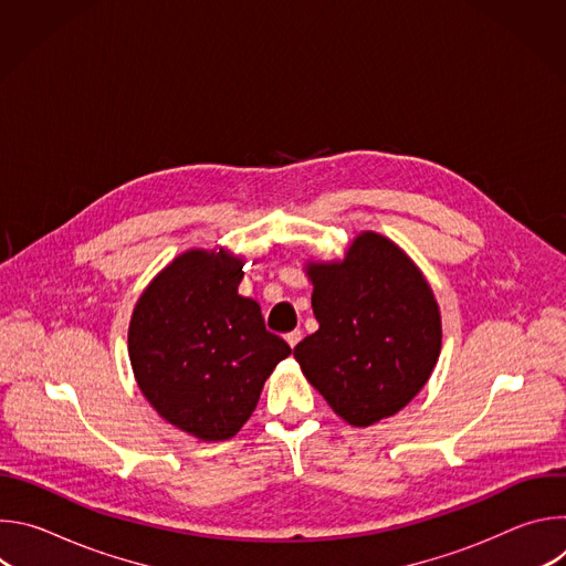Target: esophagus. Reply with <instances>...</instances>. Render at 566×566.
Returning a JSON list of instances; mask_svg holds the SVG:
<instances>
[{"label":"esophagus","instance_id":"esophagus-1","mask_svg":"<svg viewBox=\"0 0 566 566\" xmlns=\"http://www.w3.org/2000/svg\"><path fill=\"white\" fill-rule=\"evenodd\" d=\"M300 340H302V332H300V329H295V332H289V334H286V343H289L291 347H295Z\"/></svg>","mask_w":566,"mask_h":566}]
</instances>
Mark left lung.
<instances>
[{"label": "left lung", "instance_id": "left-lung-1", "mask_svg": "<svg viewBox=\"0 0 566 566\" xmlns=\"http://www.w3.org/2000/svg\"><path fill=\"white\" fill-rule=\"evenodd\" d=\"M319 329L293 356L332 410L367 428L428 382L441 352L437 300L412 260L389 239L363 232L343 262L311 264Z\"/></svg>", "mask_w": 566, "mask_h": 566}]
</instances>
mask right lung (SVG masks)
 <instances>
[{"label":"right lung","instance_id":"obj_1","mask_svg":"<svg viewBox=\"0 0 566 566\" xmlns=\"http://www.w3.org/2000/svg\"><path fill=\"white\" fill-rule=\"evenodd\" d=\"M241 260L190 251L140 295L129 360L154 410L203 441L230 439L253 415L264 380L291 354L266 332L262 308L241 297Z\"/></svg>","mask_w":566,"mask_h":566}]
</instances>
